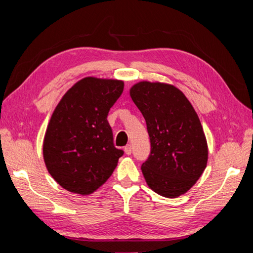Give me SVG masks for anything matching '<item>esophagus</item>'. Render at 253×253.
Masks as SVG:
<instances>
[{"instance_id": "obj_1", "label": "esophagus", "mask_w": 253, "mask_h": 253, "mask_svg": "<svg viewBox=\"0 0 253 253\" xmlns=\"http://www.w3.org/2000/svg\"><path fill=\"white\" fill-rule=\"evenodd\" d=\"M131 151H132V150H131V146H130V144H127V146L125 147V153H126L127 155H130V154H131Z\"/></svg>"}]
</instances>
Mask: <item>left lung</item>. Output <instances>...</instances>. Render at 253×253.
<instances>
[{
	"label": "left lung",
	"instance_id": "8db88e82",
	"mask_svg": "<svg viewBox=\"0 0 253 253\" xmlns=\"http://www.w3.org/2000/svg\"><path fill=\"white\" fill-rule=\"evenodd\" d=\"M142 113L151 152L141 166L148 186L165 198L184 195L208 163V143L197 113L175 85L140 82L130 88Z\"/></svg>",
	"mask_w": 253,
	"mask_h": 253
}]
</instances>
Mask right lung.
<instances>
[{"label": "right lung", "instance_id": "1", "mask_svg": "<svg viewBox=\"0 0 253 253\" xmlns=\"http://www.w3.org/2000/svg\"><path fill=\"white\" fill-rule=\"evenodd\" d=\"M123 90L122 80L85 77L58 102L43 139V159L64 189L90 195L114 171L124 151L114 147L106 117Z\"/></svg>", "mask_w": 253, "mask_h": 253}]
</instances>
